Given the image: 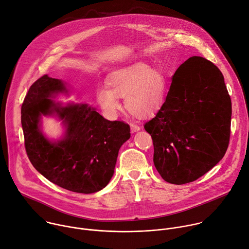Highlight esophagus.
<instances>
[{
    "instance_id": "esophagus-1",
    "label": "esophagus",
    "mask_w": 249,
    "mask_h": 249,
    "mask_svg": "<svg viewBox=\"0 0 249 249\" xmlns=\"http://www.w3.org/2000/svg\"><path fill=\"white\" fill-rule=\"evenodd\" d=\"M131 130L132 132H138L141 130V127L135 123H131Z\"/></svg>"
}]
</instances>
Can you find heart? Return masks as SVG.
Returning <instances> with one entry per match:
<instances>
[{
    "label": "heart",
    "mask_w": 249,
    "mask_h": 249,
    "mask_svg": "<svg viewBox=\"0 0 249 249\" xmlns=\"http://www.w3.org/2000/svg\"><path fill=\"white\" fill-rule=\"evenodd\" d=\"M167 93V80L158 69L145 63H135L111 73L107 87L96 92L99 106L105 115L113 119L121 109L118 98H125V107L138 118L152 115L163 104Z\"/></svg>",
    "instance_id": "b5f03b06"
}]
</instances>
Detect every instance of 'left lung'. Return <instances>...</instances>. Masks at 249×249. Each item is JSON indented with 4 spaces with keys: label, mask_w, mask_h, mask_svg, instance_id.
<instances>
[{
    "label": "left lung",
    "mask_w": 249,
    "mask_h": 249,
    "mask_svg": "<svg viewBox=\"0 0 249 249\" xmlns=\"http://www.w3.org/2000/svg\"><path fill=\"white\" fill-rule=\"evenodd\" d=\"M231 117L220 69L200 56L182 63L166 100L143 126L152 138L154 166L162 179L184 185L212 169L227 151Z\"/></svg>",
    "instance_id": "8db88e82"
}]
</instances>
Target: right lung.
Instances as JSON below:
<instances>
[{
  "instance_id": "add662e5",
  "label": "right lung",
  "mask_w": 249,
  "mask_h": 249,
  "mask_svg": "<svg viewBox=\"0 0 249 249\" xmlns=\"http://www.w3.org/2000/svg\"><path fill=\"white\" fill-rule=\"evenodd\" d=\"M67 92L61 80L44 75L34 82L21 107L27 156L34 168L52 183L79 194H93L110 181L130 126L109 121L87 105L61 107L51 98ZM55 113L67 127L63 139L52 143L39 130L42 115Z\"/></svg>"
}]
</instances>
